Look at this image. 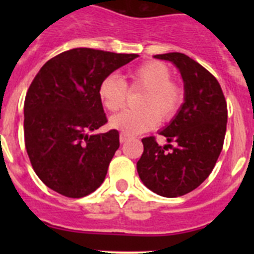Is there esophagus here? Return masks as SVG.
Listing matches in <instances>:
<instances>
[{
  "instance_id": "34e87169",
  "label": "esophagus",
  "mask_w": 254,
  "mask_h": 254,
  "mask_svg": "<svg viewBox=\"0 0 254 254\" xmlns=\"http://www.w3.org/2000/svg\"><path fill=\"white\" fill-rule=\"evenodd\" d=\"M128 134H126V133H121V136H120V141H121V143H123V142H126V141L128 140Z\"/></svg>"
}]
</instances>
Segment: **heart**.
I'll return each instance as SVG.
<instances>
[{"label": "heart", "instance_id": "heart-1", "mask_svg": "<svg viewBox=\"0 0 254 254\" xmlns=\"http://www.w3.org/2000/svg\"><path fill=\"white\" fill-rule=\"evenodd\" d=\"M131 86L145 87L138 105L140 109H127L111 118V126L126 134L142 133L154 128L159 120L167 122L178 113L185 91L172 80V69L163 62L151 61L140 64L129 73ZM98 94L108 111L117 112L127 102L128 87L116 73L105 76Z\"/></svg>", "mask_w": 254, "mask_h": 254}]
</instances>
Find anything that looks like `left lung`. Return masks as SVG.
Returning a JSON list of instances; mask_svg holds the SVG:
<instances>
[{
	"mask_svg": "<svg viewBox=\"0 0 254 254\" xmlns=\"http://www.w3.org/2000/svg\"><path fill=\"white\" fill-rule=\"evenodd\" d=\"M154 57L178 67L185 81V103L160 132L168 145L160 146L154 136L142 138L137 173L154 193L178 197L196 190L214 169L223 150L228 107L216 77L198 62L178 52Z\"/></svg>",
	"mask_w": 254,
	"mask_h": 254,
	"instance_id": "left-lung-1",
	"label": "left lung"
}]
</instances>
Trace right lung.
<instances>
[{"label":"right lung","instance_id":"1","mask_svg":"<svg viewBox=\"0 0 254 254\" xmlns=\"http://www.w3.org/2000/svg\"><path fill=\"white\" fill-rule=\"evenodd\" d=\"M137 57L75 48L39 69L24 103V137L31 167L47 187L81 198L104 182L120 133L90 134L108 122L98 89L105 76Z\"/></svg>","mask_w":254,"mask_h":254}]
</instances>
